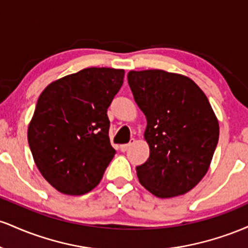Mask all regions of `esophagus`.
Instances as JSON below:
<instances>
[{
	"instance_id": "esophagus-1",
	"label": "esophagus",
	"mask_w": 248,
	"mask_h": 248,
	"mask_svg": "<svg viewBox=\"0 0 248 248\" xmlns=\"http://www.w3.org/2000/svg\"><path fill=\"white\" fill-rule=\"evenodd\" d=\"M134 143H135V139H130V141L128 142V143H126V144H121V146H120V150H121V152H124V153L127 152V150L129 149V148L132 147Z\"/></svg>"
}]
</instances>
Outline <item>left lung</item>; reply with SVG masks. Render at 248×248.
<instances>
[{
	"instance_id": "obj_1",
	"label": "left lung",
	"mask_w": 248,
	"mask_h": 248,
	"mask_svg": "<svg viewBox=\"0 0 248 248\" xmlns=\"http://www.w3.org/2000/svg\"><path fill=\"white\" fill-rule=\"evenodd\" d=\"M128 84L147 119L149 158L136 167L140 183L160 198L184 195L205 176L219 124L203 91L186 76L130 71Z\"/></svg>"
}]
</instances>
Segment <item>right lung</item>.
Wrapping results in <instances>:
<instances>
[{
  "instance_id": "right-lung-1",
  "label": "right lung",
  "mask_w": 248,
  "mask_h": 248,
  "mask_svg": "<svg viewBox=\"0 0 248 248\" xmlns=\"http://www.w3.org/2000/svg\"><path fill=\"white\" fill-rule=\"evenodd\" d=\"M124 70L88 67L51 82L39 95L28 142L43 177L65 195L100 183L115 155L107 108L124 84Z\"/></svg>"
}]
</instances>
